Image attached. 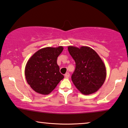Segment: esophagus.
<instances>
[{"mask_svg":"<svg viewBox=\"0 0 128 128\" xmlns=\"http://www.w3.org/2000/svg\"><path fill=\"white\" fill-rule=\"evenodd\" d=\"M70 74L69 72H66V74H65V77H66V78H68L69 77H70Z\"/></svg>","mask_w":128,"mask_h":128,"instance_id":"1","label":"esophagus"}]
</instances>
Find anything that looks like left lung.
Returning <instances> with one entry per match:
<instances>
[{
  "label": "left lung",
  "instance_id": "left-lung-1",
  "mask_svg": "<svg viewBox=\"0 0 128 128\" xmlns=\"http://www.w3.org/2000/svg\"><path fill=\"white\" fill-rule=\"evenodd\" d=\"M69 53L74 58L76 67L71 78L77 88L84 94L96 92L106 78V68L100 56L92 48L69 46Z\"/></svg>",
  "mask_w": 128,
  "mask_h": 128
}]
</instances>
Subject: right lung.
I'll return each mask as SVG.
<instances>
[{"mask_svg": "<svg viewBox=\"0 0 128 128\" xmlns=\"http://www.w3.org/2000/svg\"><path fill=\"white\" fill-rule=\"evenodd\" d=\"M62 46L46 47L38 50L28 61L25 69L26 80L38 93L48 94L64 78L57 64Z\"/></svg>", "mask_w": 128, "mask_h": 128, "instance_id": "right-lung-1", "label": "right lung"}]
</instances>
